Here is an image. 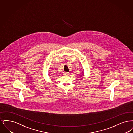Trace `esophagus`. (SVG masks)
Returning <instances> with one entry per match:
<instances>
[{
  "mask_svg": "<svg viewBox=\"0 0 133 133\" xmlns=\"http://www.w3.org/2000/svg\"><path fill=\"white\" fill-rule=\"evenodd\" d=\"M69 73H68V72H64L63 73L64 75H65V76L69 75Z\"/></svg>",
  "mask_w": 133,
  "mask_h": 133,
  "instance_id": "obj_1",
  "label": "esophagus"
}]
</instances>
